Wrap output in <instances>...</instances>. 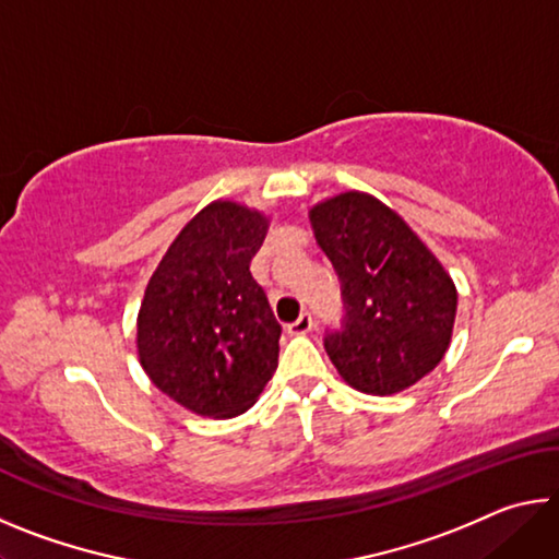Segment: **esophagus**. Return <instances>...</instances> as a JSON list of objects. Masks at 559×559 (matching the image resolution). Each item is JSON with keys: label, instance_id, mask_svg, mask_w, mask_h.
Wrapping results in <instances>:
<instances>
[{"label": "esophagus", "instance_id": "esophagus-1", "mask_svg": "<svg viewBox=\"0 0 559 559\" xmlns=\"http://www.w3.org/2000/svg\"><path fill=\"white\" fill-rule=\"evenodd\" d=\"M310 330H313V318H310V313H300L296 323L288 325L290 335H308Z\"/></svg>", "mask_w": 559, "mask_h": 559}]
</instances>
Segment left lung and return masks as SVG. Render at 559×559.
<instances>
[{
  "instance_id": "left-lung-1",
  "label": "left lung",
  "mask_w": 559,
  "mask_h": 559,
  "mask_svg": "<svg viewBox=\"0 0 559 559\" xmlns=\"http://www.w3.org/2000/svg\"><path fill=\"white\" fill-rule=\"evenodd\" d=\"M316 241L340 276L345 325L325 353L357 392L409 390L451 345L459 293L447 269L392 206L340 192L310 206Z\"/></svg>"
}]
</instances>
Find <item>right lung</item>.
Returning <instances> with one entry per match:
<instances>
[{"label":"right lung","mask_w":559,"mask_h":559,"mask_svg":"<svg viewBox=\"0 0 559 559\" xmlns=\"http://www.w3.org/2000/svg\"><path fill=\"white\" fill-rule=\"evenodd\" d=\"M269 224L239 202L206 204L147 281L138 313L140 365L192 414L239 416L276 372L281 325L251 276Z\"/></svg>","instance_id":"add662e5"}]
</instances>
